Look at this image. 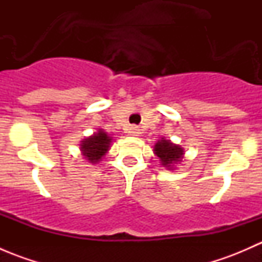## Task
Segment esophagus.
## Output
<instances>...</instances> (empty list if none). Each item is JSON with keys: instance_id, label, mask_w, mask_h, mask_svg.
<instances>
[{"instance_id": "esophagus-1", "label": "esophagus", "mask_w": 262, "mask_h": 262, "mask_svg": "<svg viewBox=\"0 0 262 262\" xmlns=\"http://www.w3.org/2000/svg\"><path fill=\"white\" fill-rule=\"evenodd\" d=\"M129 134H130V136H139V134H141V129H139L138 126H130V128H129Z\"/></svg>"}]
</instances>
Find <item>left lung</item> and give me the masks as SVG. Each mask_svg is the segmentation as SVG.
I'll use <instances>...</instances> for the list:
<instances>
[{
	"instance_id": "1",
	"label": "left lung",
	"mask_w": 262,
	"mask_h": 262,
	"mask_svg": "<svg viewBox=\"0 0 262 262\" xmlns=\"http://www.w3.org/2000/svg\"><path fill=\"white\" fill-rule=\"evenodd\" d=\"M155 152L161 158V162L166 167H170L173 162L181 160L184 155V149L181 147L175 146L168 141H161L155 146Z\"/></svg>"
}]
</instances>
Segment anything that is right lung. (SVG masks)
I'll list each match as a JSON object with an SVG mask.
<instances>
[{
  "label": "right lung",
  "mask_w": 262,
  "mask_h": 262,
  "mask_svg": "<svg viewBox=\"0 0 262 262\" xmlns=\"http://www.w3.org/2000/svg\"><path fill=\"white\" fill-rule=\"evenodd\" d=\"M110 142H112V138L104 130H99V133L82 141L81 150L84 158H87L91 163H96L107 152Z\"/></svg>",
  "instance_id": "right-lung-1"
}]
</instances>
